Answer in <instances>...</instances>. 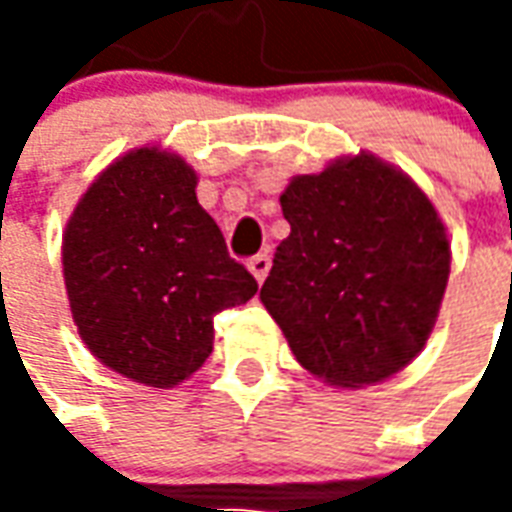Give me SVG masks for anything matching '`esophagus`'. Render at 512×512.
<instances>
[{
    "label": "esophagus",
    "mask_w": 512,
    "mask_h": 512,
    "mask_svg": "<svg viewBox=\"0 0 512 512\" xmlns=\"http://www.w3.org/2000/svg\"><path fill=\"white\" fill-rule=\"evenodd\" d=\"M249 271H252V277L257 279V282H263V279L268 277V271H271V257L268 255H255V257H249Z\"/></svg>",
    "instance_id": "obj_1"
}]
</instances>
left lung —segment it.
<instances>
[{"label": "left lung", "mask_w": 512, "mask_h": 512, "mask_svg": "<svg viewBox=\"0 0 512 512\" xmlns=\"http://www.w3.org/2000/svg\"><path fill=\"white\" fill-rule=\"evenodd\" d=\"M290 235L260 301L304 370L334 386L395 376L439 315L450 241L414 180L381 158H340L279 197Z\"/></svg>", "instance_id": "left-lung-1"}]
</instances>
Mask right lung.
Masks as SVG:
<instances>
[{
  "instance_id": "add662e5",
  "label": "right lung",
  "mask_w": 512,
  "mask_h": 512,
  "mask_svg": "<svg viewBox=\"0 0 512 512\" xmlns=\"http://www.w3.org/2000/svg\"><path fill=\"white\" fill-rule=\"evenodd\" d=\"M183 158L139 147L95 178L62 238L84 345L106 367L167 389L213 351V318L257 293L197 202Z\"/></svg>"
}]
</instances>
